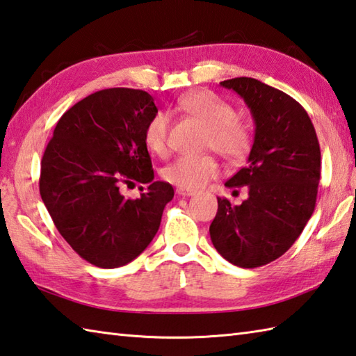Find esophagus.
<instances>
[{"label":"esophagus","mask_w":356,"mask_h":356,"mask_svg":"<svg viewBox=\"0 0 356 356\" xmlns=\"http://www.w3.org/2000/svg\"><path fill=\"white\" fill-rule=\"evenodd\" d=\"M176 193L179 194V196H194V194H196V191L194 190H188V188H177L176 190Z\"/></svg>","instance_id":"1"}]
</instances>
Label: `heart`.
I'll return each instance as SVG.
<instances>
[{"mask_svg":"<svg viewBox=\"0 0 356 356\" xmlns=\"http://www.w3.org/2000/svg\"><path fill=\"white\" fill-rule=\"evenodd\" d=\"M177 109L207 128L204 149H211L229 163H238L247 156L252 145V136L247 124L236 118L234 108L220 99L213 90L200 89L180 97ZM170 137V117L156 113L145 127V145L157 156H166ZM218 174V163L210 156L174 159L162 170V177L180 188L204 186Z\"/></svg>","mask_w":356,"mask_h":356,"instance_id":"b5f03b06","label":"heart"}]
</instances>
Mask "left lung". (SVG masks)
<instances>
[{"label":"left lung","mask_w":356,"mask_h":356,"mask_svg":"<svg viewBox=\"0 0 356 356\" xmlns=\"http://www.w3.org/2000/svg\"><path fill=\"white\" fill-rule=\"evenodd\" d=\"M252 111L256 131L248 163L225 186H247L233 205L218 197L210 225L214 248L228 262L256 268L281 257L312 218L321 177V151L309 114L295 99L250 76L220 81Z\"/></svg>","instance_id":"left-lung-1"}]
</instances>
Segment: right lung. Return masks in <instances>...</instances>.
Segmentation results:
<instances>
[{
  "label": "right lung",
  "mask_w": 356,
  "mask_h": 356,
  "mask_svg": "<svg viewBox=\"0 0 356 356\" xmlns=\"http://www.w3.org/2000/svg\"><path fill=\"white\" fill-rule=\"evenodd\" d=\"M157 113L145 90L102 89L69 108L41 159L40 194L74 252L102 268L127 266L154 238L174 190L154 182L145 127ZM143 183L127 200L123 184Z\"/></svg>",
  "instance_id": "1"
}]
</instances>
